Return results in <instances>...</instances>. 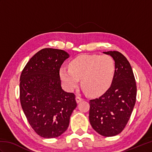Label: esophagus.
Listing matches in <instances>:
<instances>
[{
	"label": "esophagus",
	"instance_id": "1",
	"mask_svg": "<svg viewBox=\"0 0 152 152\" xmlns=\"http://www.w3.org/2000/svg\"><path fill=\"white\" fill-rule=\"evenodd\" d=\"M76 101L78 103V102H81V101H83V99L82 97H81V96H80L77 95V96H76Z\"/></svg>",
	"mask_w": 152,
	"mask_h": 152
}]
</instances>
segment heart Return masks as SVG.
<instances>
[{
    "instance_id": "obj_1",
    "label": "heart",
    "mask_w": 152,
    "mask_h": 152,
    "mask_svg": "<svg viewBox=\"0 0 152 152\" xmlns=\"http://www.w3.org/2000/svg\"><path fill=\"white\" fill-rule=\"evenodd\" d=\"M115 72L114 59L108 55H82L62 66L59 76L64 86L73 90L81 79L83 89L89 95H101L112 85Z\"/></svg>"
}]
</instances>
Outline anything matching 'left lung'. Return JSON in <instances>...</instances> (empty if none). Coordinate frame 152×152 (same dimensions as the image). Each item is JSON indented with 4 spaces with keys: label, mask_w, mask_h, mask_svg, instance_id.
Masks as SVG:
<instances>
[{
    "label": "left lung",
    "mask_w": 152,
    "mask_h": 152,
    "mask_svg": "<svg viewBox=\"0 0 152 152\" xmlns=\"http://www.w3.org/2000/svg\"><path fill=\"white\" fill-rule=\"evenodd\" d=\"M104 53L115 61V72L110 88L89 101V118L93 129L102 136L113 137L124 129L136 102L137 85L129 62L117 51Z\"/></svg>",
    "instance_id": "1"
}]
</instances>
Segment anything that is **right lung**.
I'll list each match as a JSON object with an SVG mask.
<instances>
[{"label": "right lung", "instance_id": "add662e5", "mask_svg": "<svg viewBox=\"0 0 152 152\" xmlns=\"http://www.w3.org/2000/svg\"><path fill=\"white\" fill-rule=\"evenodd\" d=\"M69 57L62 50L44 48L31 57L22 70L21 107L31 127L43 138L62 134L77 106L75 95L63 91L61 86L59 70Z\"/></svg>", "mask_w": 152, "mask_h": 152}]
</instances>
